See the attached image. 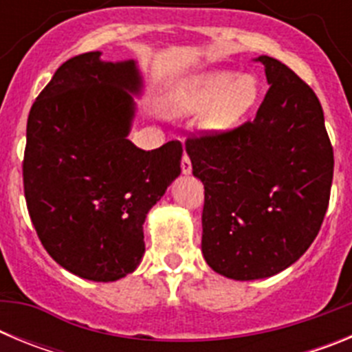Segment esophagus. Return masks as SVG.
I'll return each mask as SVG.
<instances>
[{
    "label": "esophagus",
    "instance_id": "1",
    "mask_svg": "<svg viewBox=\"0 0 352 352\" xmlns=\"http://www.w3.org/2000/svg\"><path fill=\"white\" fill-rule=\"evenodd\" d=\"M182 170L183 174H190L192 173V164H190V158H188V155H183L182 158Z\"/></svg>",
    "mask_w": 352,
    "mask_h": 352
}]
</instances>
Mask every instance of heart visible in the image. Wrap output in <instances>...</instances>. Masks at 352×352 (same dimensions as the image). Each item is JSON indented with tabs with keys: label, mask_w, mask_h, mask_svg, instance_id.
Wrapping results in <instances>:
<instances>
[{
	"label": "heart",
	"mask_w": 352,
	"mask_h": 352,
	"mask_svg": "<svg viewBox=\"0 0 352 352\" xmlns=\"http://www.w3.org/2000/svg\"><path fill=\"white\" fill-rule=\"evenodd\" d=\"M259 82L250 74L234 76L229 70L201 72L178 80L167 91L164 107L170 116H188L204 111L206 132H226L256 104Z\"/></svg>",
	"instance_id": "heart-1"
}]
</instances>
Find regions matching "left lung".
<instances>
[{
    "label": "left lung",
    "mask_w": 352,
    "mask_h": 352,
    "mask_svg": "<svg viewBox=\"0 0 352 352\" xmlns=\"http://www.w3.org/2000/svg\"><path fill=\"white\" fill-rule=\"evenodd\" d=\"M270 89L254 121L186 139L192 173L204 185L203 256L232 280L284 272L321 229L333 179V148L319 98L270 56Z\"/></svg>",
    "instance_id": "8db88e82"
}]
</instances>
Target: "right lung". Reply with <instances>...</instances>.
<instances>
[{"label":"right lung","mask_w":352,"mask_h":352,"mask_svg":"<svg viewBox=\"0 0 352 352\" xmlns=\"http://www.w3.org/2000/svg\"><path fill=\"white\" fill-rule=\"evenodd\" d=\"M84 52L65 61L28 116L24 195L43 248L74 275L120 280L144 256L142 223L182 173L183 148L129 141L138 63Z\"/></svg>","instance_id":"right-lung-1"}]
</instances>
